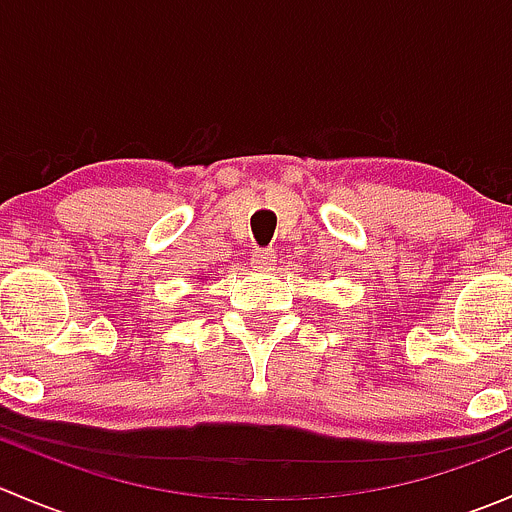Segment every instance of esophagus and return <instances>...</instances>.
Wrapping results in <instances>:
<instances>
[{"label":"esophagus","mask_w":512,"mask_h":512,"mask_svg":"<svg viewBox=\"0 0 512 512\" xmlns=\"http://www.w3.org/2000/svg\"><path fill=\"white\" fill-rule=\"evenodd\" d=\"M277 265L275 250H255L252 252V267L257 272H272Z\"/></svg>","instance_id":"esophagus-1"}]
</instances>
